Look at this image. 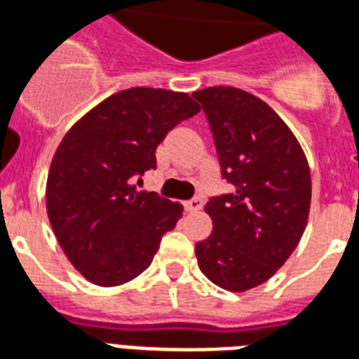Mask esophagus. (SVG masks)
I'll return each instance as SVG.
<instances>
[{"label":"esophagus","instance_id":"34e87169","mask_svg":"<svg viewBox=\"0 0 359 359\" xmlns=\"http://www.w3.org/2000/svg\"><path fill=\"white\" fill-rule=\"evenodd\" d=\"M185 211H198L202 208V200L200 198H191L185 202Z\"/></svg>","mask_w":359,"mask_h":359}]
</instances>
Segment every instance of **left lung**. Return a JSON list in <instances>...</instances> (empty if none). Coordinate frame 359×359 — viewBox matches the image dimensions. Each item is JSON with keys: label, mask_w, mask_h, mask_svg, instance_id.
Instances as JSON below:
<instances>
[{"label": "left lung", "mask_w": 359, "mask_h": 359, "mask_svg": "<svg viewBox=\"0 0 359 359\" xmlns=\"http://www.w3.org/2000/svg\"><path fill=\"white\" fill-rule=\"evenodd\" d=\"M210 121L221 174L234 191L213 196V232L194 247L200 271L230 292L262 285L304 236L311 172L299 142L273 108L230 86L194 91Z\"/></svg>", "instance_id": "8db88e82"}]
</instances>
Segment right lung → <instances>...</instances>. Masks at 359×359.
<instances>
[{
	"mask_svg": "<svg viewBox=\"0 0 359 359\" xmlns=\"http://www.w3.org/2000/svg\"><path fill=\"white\" fill-rule=\"evenodd\" d=\"M198 112L187 93L130 88L67 130L50 165L46 211L57 243L90 283L138 277L176 226L182 204L136 191L133 180L157 166L155 149L168 130Z\"/></svg>",
	"mask_w": 359,
	"mask_h": 359,
	"instance_id": "add662e5",
	"label": "right lung"
}]
</instances>
